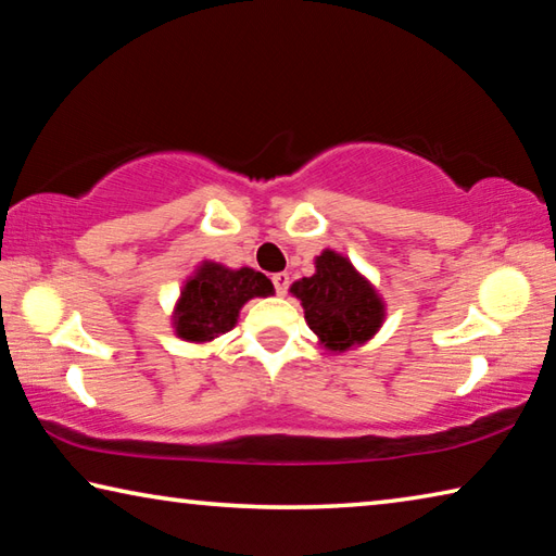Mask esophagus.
<instances>
[{
	"label": "esophagus",
	"instance_id": "1",
	"mask_svg": "<svg viewBox=\"0 0 556 556\" xmlns=\"http://www.w3.org/2000/svg\"><path fill=\"white\" fill-rule=\"evenodd\" d=\"M271 285H275V291L279 296H285L289 291V275H287V271H279V275L271 277Z\"/></svg>",
	"mask_w": 556,
	"mask_h": 556
}]
</instances>
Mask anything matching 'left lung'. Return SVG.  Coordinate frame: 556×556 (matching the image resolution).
<instances>
[{"label":"left lung","mask_w":556,"mask_h":556,"mask_svg":"<svg viewBox=\"0 0 556 556\" xmlns=\"http://www.w3.org/2000/svg\"><path fill=\"white\" fill-rule=\"evenodd\" d=\"M291 291L301 299L312 331L331 351L365 343L382 324L378 294L351 262L331 250L316 260V275L296 281Z\"/></svg>","instance_id":"left-lung-1"}]
</instances>
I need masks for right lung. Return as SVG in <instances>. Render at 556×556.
Segmentation results:
<instances>
[{
    "mask_svg": "<svg viewBox=\"0 0 556 556\" xmlns=\"http://www.w3.org/2000/svg\"><path fill=\"white\" fill-rule=\"evenodd\" d=\"M275 287L255 269H225L205 262L199 275L186 281L176 306V333L186 341H213L228 333L238 321V312L252 296H269Z\"/></svg>",
    "mask_w": 556,
    "mask_h": 556,
    "instance_id": "add662e5",
    "label": "right lung"
}]
</instances>
